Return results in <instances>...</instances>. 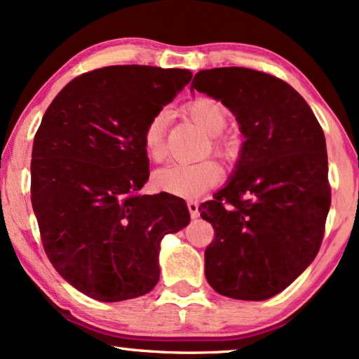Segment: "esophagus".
I'll return each mask as SVG.
<instances>
[{
  "mask_svg": "<svg viewBox=\"0 0 359 359\" xmlns=\"http://www.w3.org/2000/svg\"><path fill=\"white\" fill-rule=\"evenodd\" d=\"M188 209H189V214L193 219H198L199 217V203L198 201H188Z\"/></svg>",
  "mask_w": 359,
  "mask_h": 359,
  "instance_id": "obj_1",
  "label": "esophagus"
}]
</instances>
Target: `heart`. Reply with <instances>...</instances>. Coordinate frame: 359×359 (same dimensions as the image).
<instances>
[{"mask_svg":"<svg viewBox=\"0 0 359 359\" xmlns=\"http://www.w3.org/2000/svg\"><path fill=\"white\" fill-rule=\"evenodd\" d=\"M186 112L194 124L205 134L212 135V149L217 154L229 156L232 147L219 134H222L229 122L227 109L214 97L199 96L188 102ZM166 114L156 112L151 116L142 132V144L151 160H160L165 151ZM222 180V168L215 160H203L198 163H168L155 171L154 183L156 188L180 198H196L214 188Z\"/></svg>","mask_w":359,"mask_h":359,"instance_id":"heart-1","label":"heart"}]
</instances>
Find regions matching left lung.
I'll return each instance as SVG.
<instances>
[{
    "label": "left lung",
    "instance_id": "left-lung-1",
    "mask_svg": "<svg viewBox=\"0 0 359 359\" xmlns=\"http://www.w3.org/2000/svg\"><path fill=\"white\" fill-rule=\"evenodd\" d=\"M191 90L237 117L245 144L230 183L201 204L215 237L205 278L222 296L264 301L317 257L330 209L325 135L286 81L242 67L196 73Z\"/></svg>",
    "mask_w": 359,
    "mask_h": 359
}]
</instances>
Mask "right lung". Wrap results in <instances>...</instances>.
Here are the masks:
<instances>
[{
  "label": "right lung",
  "instance_id": "1",
  "mask_svg": "<svg viewBox=\"0 0 359 359\" xmlns=\"http://www.w3.org/2000/svg\"><path fill=\"white\" fill-rule=\"evenodd\" d=\"M193 78L149 65L97 68L73 78L34 137L31 201L58 274L96 301L150 292L166 233L189 224L173 194H140L149 180L142 132Z\"/></svg>",
  "mask_w": 359,
  "mask_h": 359
}]
</instances>
